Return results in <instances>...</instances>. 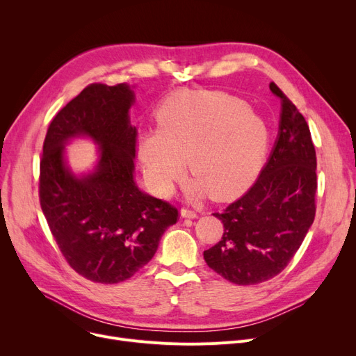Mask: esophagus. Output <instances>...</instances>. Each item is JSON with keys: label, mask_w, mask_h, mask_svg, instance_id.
I'll return each instance as SVG.
<instances>
[{"label": "esophagus", "mask_w": 356, "mask_h": 356, "mask_svg": "<svg viewBox=\"0 0 356 356\" xmlns=\"http://www.w3.org/2000/svg\"><path fill=\"white\" fill-rule=\"evenodd\" d=\"M180 215L183 216V218H196L197 216V213L193 211V209H191V208H181V211H180Z\"/></svg>", "instance_id": "esophagus-1"}]
</instances>
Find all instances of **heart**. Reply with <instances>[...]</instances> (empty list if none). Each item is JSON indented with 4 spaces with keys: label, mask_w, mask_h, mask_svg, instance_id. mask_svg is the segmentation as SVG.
Segmentation results:
<instances>
[{
    "label": "heart",
    "mask_w": 356,
    "mask_h": 356,
    "mask_svg": "<svg viewBox=\"0 0 356 356\" xmlns=\"http://www.w3.org/2000/svg\"><path fill=\"white\" fill-rule=\"evenodd\" d=\"M156 118L159 129L140 137L138 152L159 195L170 193L183 177L184 157L199 196L229 197L257 176L268 131L244 102L220 92L180 90L159 106Z\"/></svg>",
    "instance_id": "1"
}]
</instances>
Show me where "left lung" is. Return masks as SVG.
<instances>
[{"label":"left lung","instance_id":"1","mask_svg":"<svg viewBox=\"0 0 356 356\" xmlns=\"http://www.w3.org/2000/svg\"><path fill=\"white\" fill-rule=\"evenodd\" d=\"M282 120L267 164L250 191L213 216L220 241L203 252L207 264L239 286L264 283L282 273L300 248L316 215V149L305 117L274 82Z\"/></svg>","mask_w":356,"mask_h":356}]
</instances>
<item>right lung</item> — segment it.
Here are the masks:
<instances>
[{
	"instance_id": "right-lung-1",
	"label": "right lung",
	"mask_w": 356,
	"mask_h": 356,
	"mask_svg": "<svg viewBox=\"0 0 356 356\" xmlns=\"http://www.w3.org/2000/svg\"><path fill=\"white\" fill-rule=\"evenodd\" d=\"M128 85H88L51 120L43 143L39 197L66 263L93 283L117 284L140 271L157 251L179 211L143 193L134 181L137 128ZM88 135L102 145L97 170L79 179L63 161V144Z\"/></svg>"
}]
</instances>
